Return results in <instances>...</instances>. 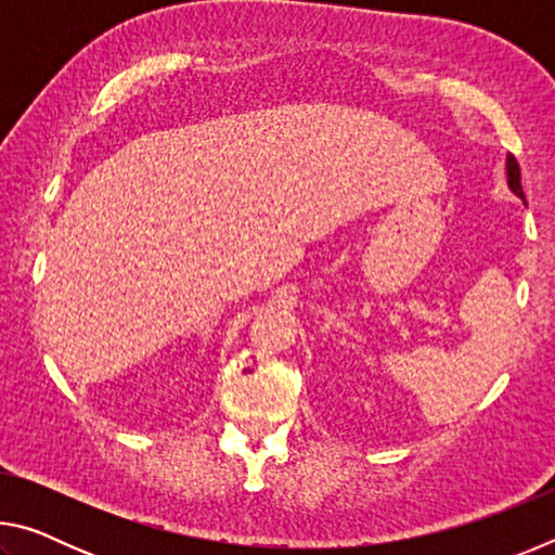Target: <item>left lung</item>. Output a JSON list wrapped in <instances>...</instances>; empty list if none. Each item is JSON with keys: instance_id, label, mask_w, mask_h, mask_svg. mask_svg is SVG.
Listing matches in <instances>:
<instances>
[{"instance_id": "left-lung-1", "label": "left lung", "mask_w": 555, "mask_h": 555, "mask_svg": "<svg viewBox=\"0 0 555 555\" xmlns=\"http://www.w3.org/2000/svg\"><path fill=\"white\" fill-rule=\"evenodd\" d=\"M506 181H509V188L514 195H519L521 201L524 198V188H521V171H519V164H516V158L509 154L506 156Z\"/></svg>"}]
</instances>
